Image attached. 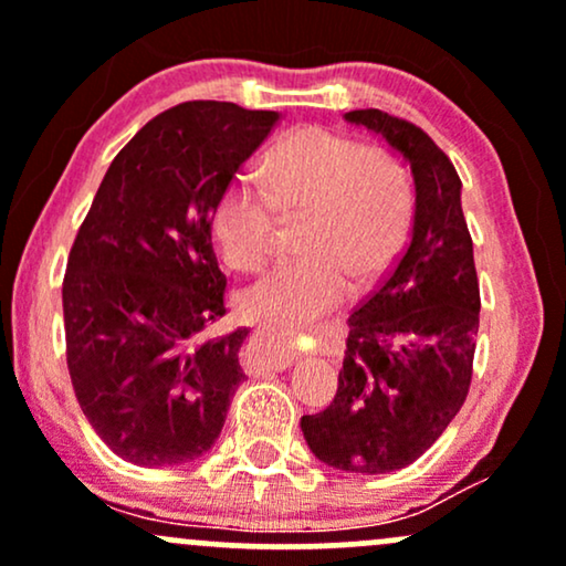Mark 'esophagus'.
<instances>
[{
  "mask_svg": "<svg viewBox=\"0 0 566 566\" xmlns=\"http://www.w3.org/2000/svg\"><path fill=\"white\" fill-rule=\"evenodd\" d=\"M255 337L263 343L265 348H269L265 369H271V373H282V369L295 365V359H297V340H295V337L276 335V333H271V329H258Z\"/></svg>",
  "mask_w": 566,
  "mask_h": 566,
  "instance_id": "obj_1",
  "label": "esophagus"
}]
</instances>
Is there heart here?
Returning a JSON list of instances; mask_svg holds the SVG:
<instances>
[{
	"label": "heart",
	"mask_w": 566,
	"mask_h": 566,
	"mask_svg": "<svg viewBox=\"0 0 566 566\" xmlns=\"http://www.w3.org/2000/svg\"><path fill=\"white\" fill-rule=\"evenodd\" d=\"M271 195L242 178L220 197L212 233L223 261L252 269L276 237V207L308 212L305 255L279 261L239 295L244 319L269 327H308L348 301L354 279L375 282L405 252L415 216L412 178L399 157L350 135L305 127L276 151L265 170Z\"/></svg>",
	"instance_id": "obj_1"
}]
</instances>
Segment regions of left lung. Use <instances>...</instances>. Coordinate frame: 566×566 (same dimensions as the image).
I'll list each match as a JSON object with an SVG mask.
<instances>
[{
  "instance_id": "left-lung-1",
  "label": "left lung",
  "mask_w": 566,
  "mask_h": 566,
  "mask_svg": "<svg viewBox=\"0 0 566 566\" xmlns=\"http://www.w3.org/2000/svg\"><path fill=\"white\" fill-rule=\"evenodd\" d=\"M346 122L378 133L409 161L412 231L380 287L348 316L333 405L303 415L301 428L322 463L373 476L415 463L460 412L482 301L450 157L380 108L348 112Z\"/></svg>"
}]
</instances>
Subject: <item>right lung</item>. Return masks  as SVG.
<instances>
[{"label": "right lung", "instance_id": "1", "mask_svg": "<svg viewBox=\"0 0 566 566\" xmlns=\"http://www.w3.org/2000/svg\"><path fill=\"white\" fill-rule=\"evenodd\" d=\"M279 112L188 101L116 154L63 276L71 386L119 458L146 469L216 444L250 329L205 337L226 314L212 216Z\"/></svg>", "mask_w": 566, "mask_h": 566}]
</instances>
